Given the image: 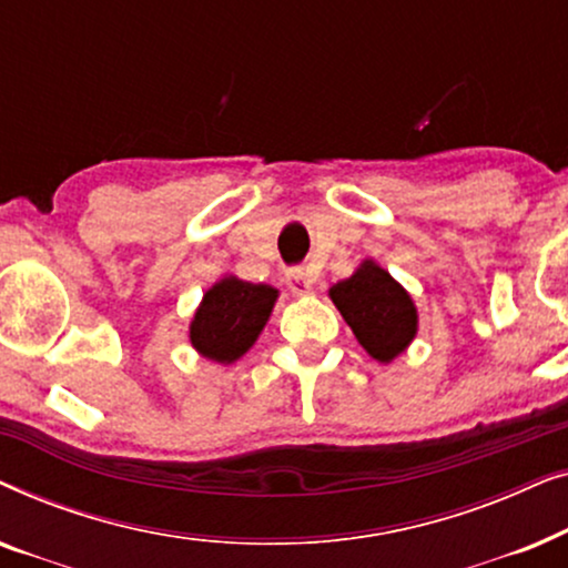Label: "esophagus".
<instances>
[{"instance_id":"esophagus-1","label":"esophagus","mask_w":568,"mask_h":568,"mask_svg":"<svg viewBox=\"0 0 568 568\" xmlns=\"http://www.w3.org/2000/svg\"><path fill=\"white\" fill-rule=\"evenodd\" d=\"M286 286L294 294H310L313 292V278H310L305 268H290L286 271Z\"/></svg>"}]
</instances>
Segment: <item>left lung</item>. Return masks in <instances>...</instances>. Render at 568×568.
Masks as SVG:
<instances>
[{
  "label": "left lung",
  "mask_w": 568,
  "mask_h": 568,
  "mask_svg": "<svg viewBox=\"0 0 568 568\" xmlns=\"http://www.w3.org/2000/svg\"><path fill=\"white\" fill-rule=\"evenodd\" d=\"M328 294L372 359L393 362L414 341L418 331L414 300L375 261H364Z\"/></svg>",
  "instance_id": "obj_1"
}]
</instances>
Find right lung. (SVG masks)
Wrapping results in <instances>:
<instances>
[{"instance_id":"right-lung-1","label":"right lung","mask_w":568,"mask_h":568,"mask_svg":"<svg viewBox=\"0 0 568 568\" xmlns=\"http://www.w3.org/2000/svg\"><path fill=\"white\" fill-rule=\"evenodd\" d=\"M276 297L278 290L268 284H251L237 276L220 278L206 290L193 315L191 346L212 362H237L261 336Z\"/></svg>"}]
</instances>
